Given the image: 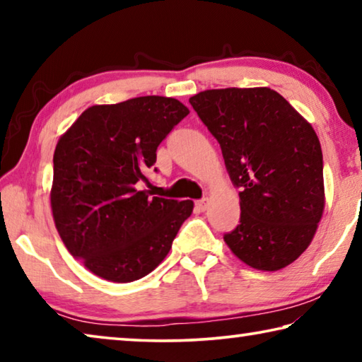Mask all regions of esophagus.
I'll use <instances>...</instances> for the list:
<instances>
[{
	"mask_svg": "<svg viewBox=\"0 0 362 362\" xmlns=\"http://www.w3.org/2000/svg\"><path fill=\"white\" fill-rule=\"evenodd\" d=\"M207 203H209V199L207 198H203V199H198L194 203V206H196V209H198L199 212H204L206 209H207Z\"/></svg>",
	"mask_w": 362,
	"mask_h": 362,
	"instance_id": "1",
	"label": "esophagus"
}]
</instances>
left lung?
Instances as JSON below:
<instances>
[{"mask_svg":"<svg viewBox=\"0 0 362 362\" xmlns=\"http://www.w3.org/2000/svg\"><path fill=\"white\" fill-rule=\"evenodd\" d=\"M189 103L241 188L240 225L225 233V243L255 269L291 265L310 246L326 203L315 129L269 88L209 89Z\"/></svg>","mask_w":362,"mask_h":362,"instance_id":"left-lung-1","label":"left lung"}]
</instances>
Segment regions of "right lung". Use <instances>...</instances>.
Returning <instances> with one entry per match:
<instances>
[{
    "instance_id": "obj_1",
    "label": "right lung",
    "mask_w": 362,
    "mask_h": 362,
    "mask_svg": "<svg viewBox=\"0 0 362 362\" xmlns=\"http://www.w3.org/2000/svg\"><path fill=\"white\" fill-rule=\"evenodd\" d=\"M179 100L136 97L84 110L54 151L51 207L69 252L112 283L151 273L173 247L193 201L151 196L158 145L188 115ZM156 170V168H155Z\"/></svg>"
}]
</instances>
